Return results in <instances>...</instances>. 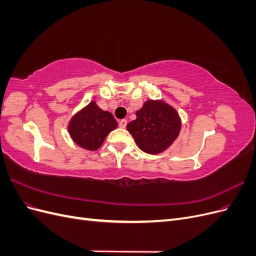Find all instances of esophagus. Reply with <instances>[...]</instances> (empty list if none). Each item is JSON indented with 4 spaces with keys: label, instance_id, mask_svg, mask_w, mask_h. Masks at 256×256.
<instances>
[{
    "label": "esophagus",
    "instance_id": "obj_1",
    "mask_svg": "<svg viewBox=\"0 0 256 256\" xmlns=\"http://www.w3.org/2000/svg\"><path fill=\"white\" fill-rule=\"evenodd\" d=\"M118 126H120V128H125V127L127 126V120H120V122H118Z\"/></svg>",
    "mask_w": 256,
    "mask_h": 256
}]
</instances>
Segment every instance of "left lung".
Returning <instances> with one entry per match:
<instances>
[{"label":"left lung","mask_w":256,"mask_h":256,"mask_svg":"<svg viewBox=\"0 0 256 256\" xmlns=\"http://www.w3.org/2000/svg\"><path fill=\"white\" fill-rule=\"evenodd\" d=\"M136 118L127 125L138 148L147 154L164 152L180 136V116L164 100L150 99L136 112Z\"/></svg>","instance_id":"left-lung-1"}]
</instances>
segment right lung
Returning a JSON list of instances; mask_svg holds the SVG:
<instances>
[{
	"instance_id": "obj_1",
	"label": "right lung",
	"mask_w": 256,
	"mask_h": 256,
	"mask_svg": "<svg viewBox=\"0 0 256 256\" xmlns=\"http://www.w3.org/2000/svg\"><path fill=\"white\" fill-rule=\"evenodd\" d=\"M118 126L112 113L100 109L96 102H90L72 116L67 129L76 145L86 150H96Z\"/></svg>"
}]
</instances>
